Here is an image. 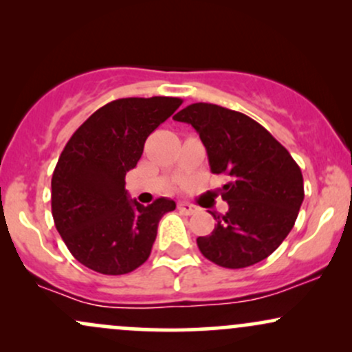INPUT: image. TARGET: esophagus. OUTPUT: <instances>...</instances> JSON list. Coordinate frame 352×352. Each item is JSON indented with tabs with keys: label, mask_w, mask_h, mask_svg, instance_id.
Returning <instances> with one entry per match:
<instances>
[{
	"label": "esophagus",
	"mask_w": 352,
	"mask_h": 352,
	"mask_svg": "<svg viewBox=\"0 0 352 352\" xmlns=\"http://www.w3.org/2000/svg\"><path fill=\"white\" fill-rule=\"evenodd\" d=\"M179 210H180L182 213H185V215H193L197 208L193 207V205L187 204V201H180V204H179Z\"/></svg>",
	"instance_id": "34e87169"
}]
</instances>
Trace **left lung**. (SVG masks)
I'll return each instance as SVG.
<instances>
[{
	"label": "left lung",
	"mask_w": 352,
	"mask_h": 352,
	"mask_svg": "<svg viewBox=\"0 0 352 352\" xmlns=\"http://www.w3.org/2000/svg\"><path fill=\"white\" fill-rule=\"evenodd\" d=\"M173 119L199 132L210 170L230 179L218 190L228 212L212 213V235L197 238L201 254L232 270L268 258L296 221L305 199L301 168L263 125L241 112L197 102Z\"/></svg>",
	"instance_id": "8db88e82"
}]
</instances>
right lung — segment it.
Instances as JSON below:
<instances>
[{"label":"right lung","instance_id":"obj_1","mask_svg":"<svg viewBox=\"0 0 352 352\" xmlns=\"http://www.w3.org/2000/svg\"><path fill=\"white\" fill-rule=\"evenodd\" d=\"M179 98H125L106 104L72 134L51 180L54 225L72 256L102 274L145 263L159 221L175 201L140 205L125 190L147 137L180 107Z\"/></svg>","mask_w":352,"mask_h":352}]
</instances>
